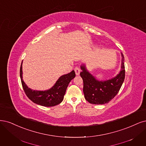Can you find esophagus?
I'll return each mask as SVG.
<instances>
[{
    "instance_id": "34e87169",
    "label": "esophagus",
    "mask_w": 146,
    "mask_h": 146,
    "mask_svg": "<svg viewBox=\"0 0 146 146\" xmlns=\"http://www.w3.org/2000/svg\"><path fill=\"white\" fill-rule=\"evenodd\" d=\"M74 71H75V74H76L77 75H78L80 73V71H81V69H80V68H78V67H75L74 69Z\"/></svg>"
}]
</instances>
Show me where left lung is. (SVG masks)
Listing matches in <instances>:
<instances>
[{
    "instance_id": "obj_1",
    "label": "left lung",
    "mask_w": 146,
    "mask_h": 146,
    "mask_svg": "<svg viewBox=\"0 0 146 146\" xmlns=\"http://www.w3.org/2000/svg\"><path fill=\"white\" fill-rule=\"evenodd\" d=\"M121 69L116 77L107 80L98 81L82 66L80 76L83 81V93L87 101L94 104H103L109 103L118 93L125 78L124 57L121 52Z\"/></svg>"
}]
</instances>
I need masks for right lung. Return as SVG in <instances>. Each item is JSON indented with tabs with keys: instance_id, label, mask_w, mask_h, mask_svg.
<instances>
[{
	"instance_id": "right-lung-1",
	"label": "right lung",
	"mask_w": 146,
	"mask_h": 146,
	"mask_svg": "<svg viewBox=\"0 0 146 146\" xmlns=\"http://www.w3.org/2000/svg\"><path fill=\"white\" fill-rule=\"evenodd\" d=\"M22 64L20 69V76L25 93L29 100L34 103L46 107L54 106L63 101L69 82L75 77L74 71L60 77L51 89L44 91H38L28 88L23 81Z\"/></svg>"
}]
</instances>
